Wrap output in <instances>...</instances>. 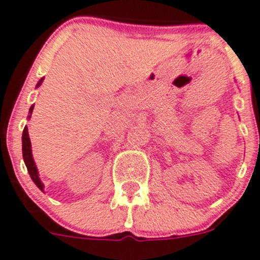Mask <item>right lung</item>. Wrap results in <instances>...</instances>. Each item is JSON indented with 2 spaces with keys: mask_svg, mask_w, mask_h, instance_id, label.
Here are the masks:
<instances>
[{
  "mask_svg": "<svg viewBox=\"0 0 260 260\" xmlns=\"http://www.w3.org/2000/svg\"><path fill=\"white\" fill-rule=\"evenodd\" d=\"M42 81H43V78L41 79L40 82H38L37 87L40 86L41 83H42ZM33 108H35V105H31L30 109H29V113H30V115H31V111H33ZM30 115H29V118H30ZM21 140H23V157H24V163H25L26 169H28L29 176H30V178L33 179V182H35L36 185L38 186V188L43 191V183H42V182H41L40 177H38L37 167H36L35 160H33V156H31L30 140H29L28 128H26V127L24 128V131H23V137H21Z\"/></svg>",
  "mask_w": 260,
  "mask_h": 260,
  "instance_id": "1",
  "label": "right lung"
}]
</instances>
